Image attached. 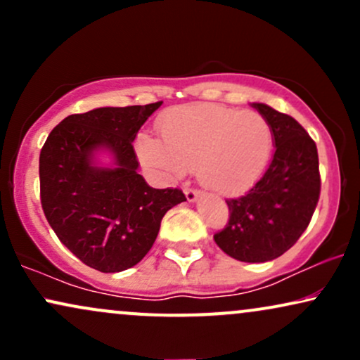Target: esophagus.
Instances as JSON below:
<instances>
[{
	"label": "esophagus",
	"mask_w": 360,
	"mask_h": 360,
	"mask_svg": "<svg viewBox=\"0 0 360 360\" xmlns=\"http://www.w3.org/2000/svg\"><path fill=\"white\" fill-rule=\"evenodd\" d=\"M184 194H186V200H188L189 203H193V201H196L198 196H200V191H198V189H193V188H186Z\"/></svg>",
	"instance_id": "obj_1"
}]
</instances>
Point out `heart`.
I'll list each match as a JSON object with an SVG mask.
<instances>
[{
  "instance_id": "obj_1",
  "label": "heart",
  "mask_w": 360,
  "mask_h": 360,
  "mask_svg": "<svg viewBox=\"0 0 360 360\" xmlns=\"http://www.w3.org/2000/svg\"><path fill=\"white\" fill-rule=\"evenodd\" d=\"M162 142L142 134L137 154L166 179L196 167L198 179L218 193H237L259 179L269 164L271 123L257 111L218 105L176 108L159 122Z\"/></svg>"
}]
</instances>
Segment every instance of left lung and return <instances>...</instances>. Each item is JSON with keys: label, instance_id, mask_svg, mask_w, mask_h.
<instances>
[{"label": "left lung", "instance_id": "left-lung-1", "mask_svg": "<svg viewBox=\"0 0 360 360\" xmlns=\"http://www.w3.org/2000/svg\"><path fill=\"white\" fill-rule=\"evenodd\" d=\"M252 106L271 123L274 157L249 191L226 200L229 223L213 238L230 257L267 262L291 249L307 230L321 181L316 143L307 130L292 117L264 103Z\"/></svg>", "mask_w": 360, "mask_h": 360}]
</instances>
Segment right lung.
Wrapping results in <instances>:
<instances>
[{
  "label": "right lung",
  "mask_w": 360,
  "mask_h": 360,
  "mask_svg": "<svg viewBox=\"0 0 360 360\" xmlns=\"http://www.w3.org/2000/svg\"><path fill=\"white\" fill-rule=\"evenodd\" d=\"M162 101L69 115L40 150V201L49 225L81 262L101 272L134 267L154 245L160 221L186 201L179 188L155 189L139 174L134 140ZM106 148L113 168L94 164Z\"/></svg>",
  "instance_id": "obj_1"
}]
</instances>
